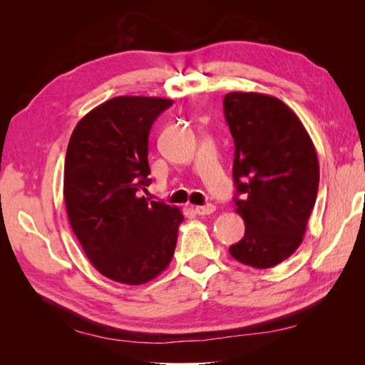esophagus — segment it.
<instances>
[{"mask_svg": "<svg viewBox=\"0 0 365 365\" xmlns=\"http://www.w3.org/2000/svg\"><path fill=\"white\" fill-rule=\"evenodd\" d=\"M193 210H195L196 215L205 216V215H212L216 210V207L213 204H205V205H196Z\"/></svg>", "mask_w": 365, "mask_h": 365, "instance_id": "esophagus-1", "label": "esophagus"}]
</instances>
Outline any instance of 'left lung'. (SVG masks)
Masks as SVG:
<instances>
[{"mask_svg":"<svg viewBox=\"0 0 365 365\" xmlns=\"http://www.w3.org/2000/svg\"><path fill=\"white\" fill-rule=\"evenodd\" d=\"M224 113L235 140L236 212L245 235L230 247L237 262L272 268L300 247L319 182L314 143L292 109L260 93H228Z\"/></svg>","mask_w":365,"mask_h":365,"instance_id":"8db88e82","label":"left lung"}]
</instances>
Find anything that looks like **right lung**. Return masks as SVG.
<instances>
[{
  "mask_svg": "<svg viewBox=\"0 0 365 365\" xmlns=\"http://www.w3.org/2000/svg\"><path fill=\"white\" fill-rule=\"evenodd\" d=\"M172 103L114 97L88 113L68 143L63 200L70 225L94 268L118 283L155 279L173 257L181 210L138 193L150 184V128Z\"/></svg>",
  "mask_w": 365,
  "mask_h": 365,
  "instance_id": "1",
  "label": "right lung"
}]
</instances>
